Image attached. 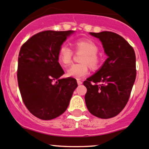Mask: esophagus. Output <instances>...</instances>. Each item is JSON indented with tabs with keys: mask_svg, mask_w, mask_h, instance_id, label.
Here are the masks:
<instances>
[{
	"mask_svg": "<svg viewBox=\"0 0 149 149\" xmlns=\"http://www.w3.org/2000/svg\"><path fill=\"white\" fill-rule=\"evenodd\" d=\"M77 83H78V84H79V85H81V84H82V81H80V80H78Z\"/></svg>",
	"mask_w": 149,
	"mask_h": 149,
	"instance_id": "1",
	"label": "esophagus"
}]
</instances>
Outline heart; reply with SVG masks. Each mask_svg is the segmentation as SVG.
I'll use <instances>...</instances> for the list:
<instances>
[{
	"mask_svg": "<svg viewBox=\"0 0 149 149\" xmlns=\"http://www.w3.org/2000/svg\"><path fill=\"white\" fill-rule=\"evenodd\" d=\"M75 49L77 52H83L81 61L83 63L73 64L68 69L67 75L70 77L81 79L86 76L88 73V65L91 67L97 68L100 63V58L97 55L99 48L95 42L88 39H81L74 42ZM73 51L67 45H62L59 48L58 58L60 63L67 66L70 64L73 58Z\"/></svg>",
	"mask_w": 149,
	"mask_h": 149,
	"instance_id": "b5f03b06",
	"label": "heart"
}]
</instances>
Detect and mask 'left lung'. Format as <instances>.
<instances>
[{
  "mask_svg": "<svg viewBox=\"0 0 149 149\" xmlns=\"http://www.w3.org/2000/svg\"><path fill=\"white\" fill-rule=\"evenodd\" d=\"M102 43L107 59L101 68L84 81L87 109L94 116L108 119L118 115L130 98L136 77V54L116 33L90 32Z\"/></svg>",
  "mask_w": 149,
  "mask_h": 149,
  "instance_id": "left-lung-1",
  "label": "left lung"
}]
</instances>
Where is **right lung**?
<instances>
[{
    "label": "right lung",
    "instance_id": "obj_1",
    "mask_svg": "<svg viewBox=\"0 0 149 149\" xmlns=\"http://www.w3.org/2000/svg\"><path fill=\"white\" fill-rule=\"evenodd\" d=\"M74 31H43L29 38L20 49L17 79L22 100L28 110L44 120L62 115L78 86L64 74L58 63L60 47Z\"/></svg>",
    "mask_w": 149,
    "mask_h": 149
}]
</instances>
